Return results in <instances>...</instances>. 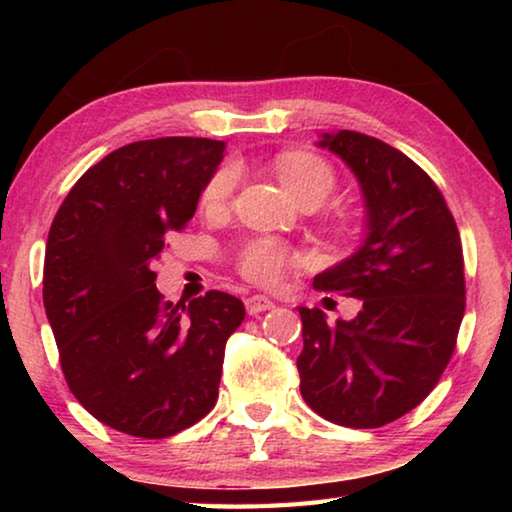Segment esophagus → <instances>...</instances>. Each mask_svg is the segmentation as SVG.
Segmentation results:
<instances>
[{
    "mask_svg": "<svg viewBox=\"0 0 512 512\" xmlns=\"http://www.w3.org/2000/svg\"><path fill=\"white\" fill-rule=\"evenodd\" d=\"M275 307V302L271 300V298H266V296H250V298H246V311L250 316H257V314H262V311H268V309H273Z\"/></svg>",
    "mask_w": 512,
    "mask_h": 512,
    "instance_id": "esophagus-1",
    "label": "esophagus"
}]
</instances>
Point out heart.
Masks as SVG:
<instances>
[{
  "label": "heart",
  "mask_w": 512,
  "mask_h": 512,
  "mask_svg": "<svg viewBox=\"0 0 512 512\" xmlns=\"http://www.w3.org/2000/svg\"><path fill=\"white\" fill-rule=\"evenodd\" d=\"M275 171L284 187L300 205H320L334 192L336 173L316 153L287 151L275 160ZM237 185L235 164H221L201 194V207L205 212H221L230 203V196ZM291 264L289 248L275 239H257L241 250V273L255 284H273L282 277Z\"/></svg>",
  "instance_id": "obj_1"
}]
</instances>
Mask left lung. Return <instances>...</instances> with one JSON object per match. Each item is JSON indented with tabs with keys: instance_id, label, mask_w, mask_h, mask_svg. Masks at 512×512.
I'll return each mask as SVG.
<instances>
[{
	"instance_id": "obj_1",
	"label": "left lung",
	"mask_w": 512,
	"mask_h": 512,
	"mask_svg": "<svg viewBox=\"0 0 512 512\" xmlns=\"http://www.w3.org/2000/svg\"><path fill=\"white\" fill-rule=\"evenodd\" d=\"M357 176L366 239L314 277V289L361 300L329 325L298 307L300 393L320 418L375 429L415 409L447 368L465 311L463 246L436 183L409 155L357 131L323 133Z\"/></svg>"
}]
</instances>
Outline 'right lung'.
I'll return each instance as SVG.
<instances>
[{"label": "right lung", "mask_w": 512, "mask_h": 512, "mask_svg": "<svg viewBox=\"0 0 512 512\" xmlns=\"http://www.w3.org/2000/svg\"><path fill=\"white\" fill-rule=\"evenodd\" d=\"M225 142L158 137L94 164L51 223L42 300L60 368L85 411L135 438H169L212 411L244 302L207 291L173 305L153 266L192 219Z\"/></svg>", "instance_id": "obj_1"}]
</instances>
